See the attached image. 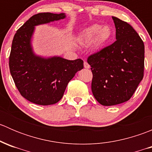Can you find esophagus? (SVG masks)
I'll use <instances>...</instances> for the list:
<instances>
[{
    "mask_svg": "<svg viewBox=\"0 0 152 152\" xmlns=\"http://www.w3.org/2000/svg\"><path fill=\"white\" fill-rule=\"evenodd\" d=\"M84 67H85V68H90V65H89L88 63H87V62H84Z\"/></svg>",
    "mask_w": 152,
    "mask_h": 152,
    "instance_id": "34e87169",
    "label": "esophagus"
}]
</instances>
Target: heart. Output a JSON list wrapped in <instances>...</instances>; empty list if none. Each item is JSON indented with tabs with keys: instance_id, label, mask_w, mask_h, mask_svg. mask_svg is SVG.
Returning a JSON list of instances; mask_svg holds the SVG:
<instances>
[{
	"instance_id": "heart-1",
	"label": "heart",
	"mask_w": 152,
	"mask_h": 152,
	"mask_svg": "<svg viewBox=\"0 0 152 152\" xmlns=\"http://www.w3.org/2000/svg\"><path fill=\"white\" fill-rule=\"evenodd\" d=\"M112 35L111 29L108 26L101 28L99 25H93L86 28L80 37L81 41L85 43H90L94 40L97 45H103L105 44Z\"/></svg>"
}]
</instances>
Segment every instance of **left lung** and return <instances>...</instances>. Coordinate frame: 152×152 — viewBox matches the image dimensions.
I'll list each match as a JSON object with an SVG mask.
<instances>
[{"label":"left lung","mask_w":152,"mask_h":152,"mask_svg":"<svg viewBox=\"0 0 152 152\" xmlns=\"http://www.w3.org/2000/svg\"><path fill=\"white\" fill-rule=\"evenodd\" d=\"M116 40L91 54L87 62L93 73L91 89L104 106L127 102L144 75V43L135 30L125 21L113 17Z\"/></svg>","instance_id":"1"}]
</instances>
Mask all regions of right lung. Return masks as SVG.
I'll return each instance as SVG.
<instances>
[{
    "mask_svg": "<svg viewBox=\"0 0 152 152\" xmlns=\"http://www.w3.org/2000/svg\"><path fill=\"white\" fill-rule=\"evenodd\" d=\"M65 18L64 13L41 12L33 15L17 31L12 40L9 62L11 75L21 96L36 104L57 103L68 82L84 67L81 59H43L32 51L31 38L35 26Z\"/></svg>",
    "mask_w": 152,
    "mask_h": 152,
    "instance_id": "add662e5",
    "label": "right lung"
}]
</instances>
